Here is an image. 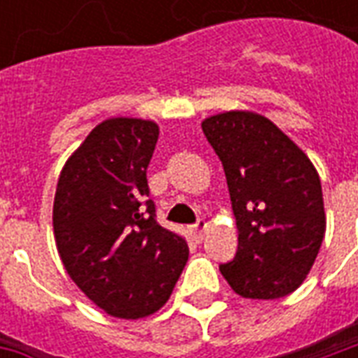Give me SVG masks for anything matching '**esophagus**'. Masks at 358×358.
I'll list each match as a JSON object with an SVG mask.
<instances>
[{
    "label": "esophagus",
    "mask_w": 358,
    "mask_h": 358,
    "mask_svg": "<svg viewBox=\"0 0 358 358\" xmlns=\"http://www.w3.org/2000/svg\"><path fill=\"white\" fill-rule=\"evenodd\" d=\"M207 230V222L205 220H197L194 226H192V234H194V238L197 241L203 240V234Z\"/></svg>",
    "instance_id": "34e87169"
}]
</instances>
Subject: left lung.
I'll use <instances>...</instances> for the list:
<instances>
[{"instance_id": "8db88e82", "label": "left lung", "mask_w": 358, "mask_h": 358, "mask_svg": "<svg viewBox=\"0 0 358 358\" xmlns=\"http://www.w3.org/2000/svg\"><path fill=\"white\" fill-rule=\"evenodd\" d=\"M203 134L224 166L238 251L220 272L245 299H280L313 268L326 232L322 186L303 151L251 110L205 118Z\"/></svg>"}]
</instances>
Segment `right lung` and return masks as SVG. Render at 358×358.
Here are the masks:
<instances>
[{
	"label": "right lung",
	"mask_w": 358,
	"mask_h": 358,
	"mask_svg": "<svg viewBox=\"0 0 358 358\" xmlns=\"http://www.w3.org/2000/svg\"><path fill=\"white\" fill-rule=\"evenodd\" d=\"M159 126L107 118L61 171L53 232L65 270L107 315L143 318L171 297L186 266V240L157 222L148 166Z\"/></svg>",
	"instance_id": "obj_1"
}]
</instances>
